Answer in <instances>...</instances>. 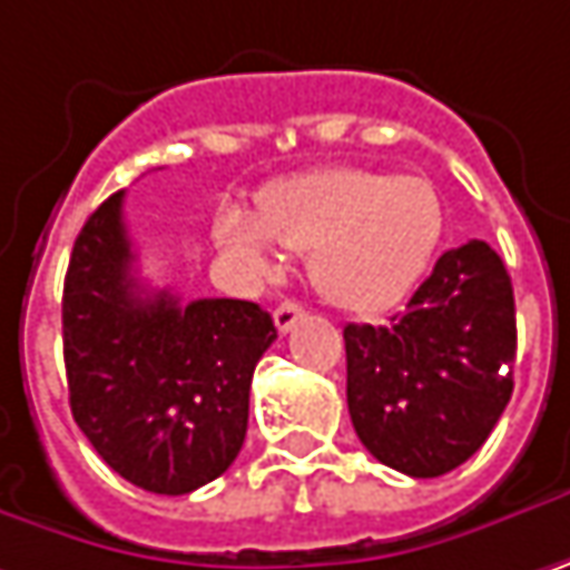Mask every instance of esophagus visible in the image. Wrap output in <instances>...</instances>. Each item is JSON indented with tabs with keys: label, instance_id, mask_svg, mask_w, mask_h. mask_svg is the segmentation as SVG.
Returning a JSON list of instances; mask_svg holds the SVG:
<instances>
[{
	"label": "esophagus",
	"instance_id": "obj_1",
	"mask_svg": "<svg viewBox=\"0 0 570 570\" xmlns=\"http://www.w3.org/2000/svg\"><path fill=\"white\" fill-rule=\"evenodd\" d=\"M306 316V309H303V303H296V299H284L277 309H274V325H277V332L284 335L289 332L299 318Z\"/></svg>",
	"mask_w": 570,
	"mask_h": 570
}]
</instances>
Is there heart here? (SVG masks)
I'll return each instance as SVG.
<instances>
[{"mask_svg": "<svg viewBox=\"0 0 570 570\" xmlns=\"http://www.w3.org/2000/svg\"><path fill=\"white\" fill-rule=\"evenodd\" d=\"M216 238L252 271H271L277 245L309 254V281L332 306L377 313L425 271L442 238V199L425 177L325 167L267 186L257 216L225 206Z\"/></svg>", "mask_w": 570, "mask_h": 570, "instance_id": "b5f03b06", "label": "heart"}]
</instances>
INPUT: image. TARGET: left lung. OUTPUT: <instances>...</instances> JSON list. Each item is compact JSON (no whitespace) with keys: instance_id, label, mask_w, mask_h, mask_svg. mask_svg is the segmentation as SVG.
<instances>
[{"instance_id":"obj_1","label":"left lung","mask_w":570,"mask_h":570,"mask_svg":"<svg viewBox=\"0 0 570 570\" xmlns=\"http://www.w3.org/2000/svg\"><path fill=\"white\" fill-rule=\"evenodd\" d=\"M348 413L361 445L410 478L464 464L513 393L517 306L487 242L445 252L386 325H345ZM508 374H502V367Z\"/></svg>"}]
</instances>
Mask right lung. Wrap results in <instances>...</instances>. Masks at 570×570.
Segmentation results:
<instances>
[{
    "label": "right lung",
    "mask_w": 570,
    "mask_h": 570,
    "mask_svg": "<svg viewBox=\"0 0 570 570\" xmlns=\"http://www.w3.org/2000/svg\"><path fill=\"white\" fill-rule=\"evenodd\" d=\"M121 203L116 193L86 218L63 281L70 410L128 484L184 497L242 452L254 367L277 328L248 299L148 293L131 274Z\"/></svg>",
    "instance_id": "1"
}]
</instances>
